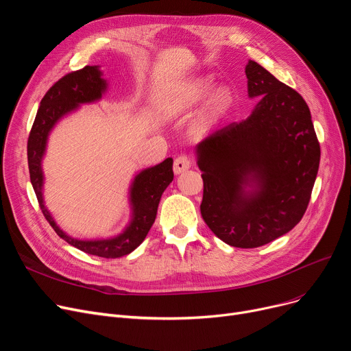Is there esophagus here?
Wrapping results in <instances>:
<instances>
[{
  "instance_id": "34e87169",
  "label": "esophagus",
  "mask_w": 351,
  "mask_h": 351,
  "mask_svg": "<svg viewBox=\"0 0 351 351\" xmlns=\"http://www.w3.org/2000/svg\"><path fill=\"white\" fill-rule=\"evenodd\" d=\"M191 166H192L191 158L186 156V155H180V156H178V158L175 159L173 172H175L176 175L183 173V172H186V171L191 168Z\"/></svg>"
}]
</instances>
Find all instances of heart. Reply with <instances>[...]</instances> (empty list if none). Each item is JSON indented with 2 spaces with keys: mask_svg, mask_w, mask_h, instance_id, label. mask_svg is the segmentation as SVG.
Instances as JSON below:
<instances>
[{
  "mask_svg": "<svg viewBox=\"0 0 351 351\" xmlns=\"http://www.w3.org/2000/svg\"><path fill=\"white\" fill-rule=\"evenodd\" d=\"M213 89V82L210 80H197L186 84L176 94L169 97L163 104V110L169 117H179L186 114L189 109L204 101ZM232 105V94L226 88L216 89L208 99L204 114L199 119V125L205 128L212 122L223 117Z\"/></svg>",
  "mask_w": 351,
  "mask_h": 351,
  "instance_id": "heart-1",
  "label": "heart"
}]
</instances>
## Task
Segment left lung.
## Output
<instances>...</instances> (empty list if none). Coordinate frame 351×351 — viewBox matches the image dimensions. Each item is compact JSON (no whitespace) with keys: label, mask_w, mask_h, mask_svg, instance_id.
<instances>
[{"label":"left lung","mask_w":351,"mask_h":351,"mask_svg":"<svg viewBox=\"0 0 351 351\" xmlns=\"http://www.w3.org/2000/svg\"><path fill=\"white\" fill-rule=\"evenodd\" d=\"M252 114L196 145L202 217L225 243L252 249L296 226L319 171L320 145L299 92L249 60Z\"/></svg>","instance_id":"8db88e82"}]
</instances>
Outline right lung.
Wrapping results in <instances>:
<instances>
[{
  "label": "right lung",
  "instance_id": "right-lung-1",
  "mask_svg": "<svg viewBox=\"0 0 351 351\" xmlns=\"http://www.w3.org/2000/svg\"><path fill=\"white\" fill-rule=\"evenodd\" d=\"M106 88L108 82L104 80L102 72L97 65H88L80 71L71 72L58 82H55L43 98L38 112H36L28 138L27 152L32 188L38 199L40 208L52 229L71 246L85 253L105 257V259H117V257L134 252L145 241L147 232L151 230L160 196L173 180L172 158L165 159L152 168L141 171L134 178L132 185L129 188V202H131L132 209L131 222L122 233L114 237L95 239V241H81V239L71 237L55 223L44 204L43 196L44 173L41 165L49 132L61 118L73 112L80 105L99 101Z\"/></svg>",
  "mask_w": 351,
  "mask_h": 351
}]
</instances>
